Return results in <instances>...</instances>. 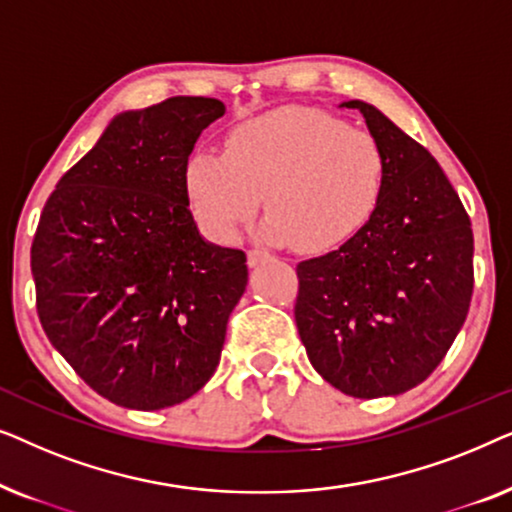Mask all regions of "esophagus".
Instances as JSON below:
<instances>
[{
    "label": "esophagus",
    "mask_w": 512,
    "mask_h": 512,
    "mask_svg": "<svg viewBox=\"0 0 512 512\" xmlns=\"http://www.w3.org/2000/svg\"><path fill=\"white\" fill-rule=\"evenodd\" d=\"M265 258H270L268 251H263V249H251L249 254H247V263L251 265V268H254V265L265 261Z\"/></svg>",
    "instance_id": "esophagus-1"
}]
</instances>
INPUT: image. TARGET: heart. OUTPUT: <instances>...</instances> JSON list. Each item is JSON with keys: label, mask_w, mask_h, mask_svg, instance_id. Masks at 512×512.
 <instances>
[{"label": "heart", "mask_w": 512, "mask_h": 512, "mask_svg": "<svg viewBox=\"0 0 512 512\" xmlns=\"http://www.w3.org/2000/svg\"><path fill=\"white\" fill-rule=\"evenodd\" d=\"M387 153L366 128L317 107H282L230 132L226 153L195 151L186 195L202 230L233 242L265 195V235L300 254L345 244L370 221Z\"/></svg>", "instance_id": "1"}]
</instances>
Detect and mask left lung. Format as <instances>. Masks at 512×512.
Returning a JSON list of instances; mask_svg holds the SVG:
<instances>
[{
	"label": "left lung",
	"mask_w": 512,
	"mask_h": 512,
	"mask_svg": "<svg viewBox=\"0 0 512 512\" xmlns=\"http://www.w3.org/2000/svg\"><path fill=\"white\" fill-rule=\"evenodd\" d=\"M387 153L375 214L326 256L298 263L296 326L314 370L342 394H403L429 377L473 296V230L436 158L361 100Z\"/></svg>",
	"instance_id": "left-lung-1"
}]
</instances>
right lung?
Instances as JSON below:
<instances>
[{
  "label": "right lung",
  "mask_w": 512,
  "mask_h": 512,
  "mask_svg": "<svg viewBox=\"0 0 512 512\" xmlns=\"http://www.w3.org/2000/svg\"><path fill=\"white\" fill-rule=\"evenodd\" d=\"M214 97L123 111L62 174L32 242L37 312L76 375L132 410L191 398L219 366L247 256L205 242L184 170Z\"/></svg>",
  "instance_id": "obj_1"
}]
</instances>
